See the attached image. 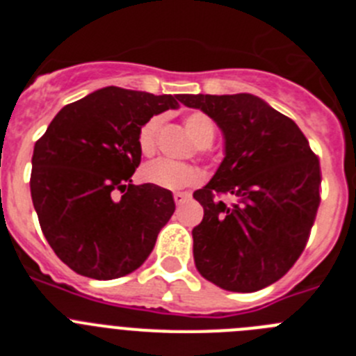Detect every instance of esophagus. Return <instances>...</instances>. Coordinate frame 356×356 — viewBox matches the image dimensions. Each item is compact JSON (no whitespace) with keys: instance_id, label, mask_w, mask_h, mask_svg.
Instances as JSON below:
<instances>
[{"instance_id":"obj_1","label":"esophagus","mask_w":356,"mask_h":356,"mask_svg":"<svg viewBox=\"0 0 356 356\" xmlns=\"http://www.w3.org/2000/svg\"><path fill=\"white\" fill-rule=\"evenodd\" d=\"M172 197H175L176 205H184L185 201H187L188 197H191V194H187V193H175V194H172Z\"/></svg>"}]
</instances>
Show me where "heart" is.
Here are the masks:
<instances>
[{
    "label": "heart",
    "instance_id": "obj_1",
    "mask_svg": "<svg viewBox=\"0 0 356 356\" xmlns=\"http://www.w3.org/2000/svg\"><path fill=\"white\" fill-rule=\"evenodd\" d=\"M185 128L194 139V143L203 149L213 140L216 135V127H213L212 119L203 112H191L185 115ZM162 127V118L147 119L139 130V147L143 153H153L159 139V131ZM143 180L151 185L162 188H184L188 185H194L200 180V172L193 165L187 163L172 162L168 159H156L153 162L146 163L143 168Z\"/></svg>",
    "mask_w": 356,
    "mask_h": 356
}]
</instances>
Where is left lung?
<instances>
[{"label": "left lung", "instance_id": "8db88e82", "mask_svg": "<svg viewBox=\"0 0 356 356\" xmlns=\"http://www.w3.org/2000/svg\"><path fill=\"white\" fill-rule=\"evenodd\" d=\"M180 102L205 112L225 137L221 165L194 193L205 212L193 229L196 269L225 291H260L307 246L321 201L319 160L298 124L259 96L180 94Z\"/></svg>", "mask_w": 356, "mask_h": 356}]
</instances>
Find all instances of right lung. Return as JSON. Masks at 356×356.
<instances>
[{"label": "right lung", "mask_w": 356, "mask_h": 356, "mask_svg": "<svg viewBox=\"0 0 356 356\" xmlns=\"http://www.w3.org/2000/svg\"><path fill=\"white\" fill-rule=\"evenodd\" d=\"M178 102L180 94L105 87L65 105L35 143L31 201L49 246L78 275H130L155 248L175 212L172 193L131 176L140 127Z\"/></svg>", "instance_id": "obj_1"}]
</instances>
